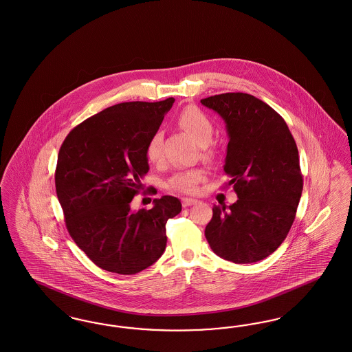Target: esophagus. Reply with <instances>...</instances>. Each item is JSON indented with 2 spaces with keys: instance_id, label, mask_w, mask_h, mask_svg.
<instances>
[{
  "instance_id": "34e87169",
  "label": "esophagus",
  "mask_w": 352,
  "mask_h": 352,
  "mask_svg": "<svg viewBox=\"0 0 352 352\" xmlns=\"http://www.w3.org/2000/svg\"><path fill=\"white\" fill-rule=\"evenodd\" d=\"M197 203V199H192V197H183L182 199L183 207H190V206H194Z\"/></svg>"
}]
</instances>
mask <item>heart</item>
Returning a JSON list of instances; mask_svg holds the SVG:
<instances>
[{
    "instance_id": "heart-1",
    "label": "heart",
    "mask_w": 352,
    "mask_h": 352,
    "mask_svg": "<svg viewBox=\"0 0 352 352\" xmlns=\"http://www.w3.org/2000/svg\"><path fill=\"white\" fill-rule=\"evenodd\" d=\"M178 126L187 131L199 145L206 146L212 139L213 124L207 113L197 106H187L177 116ZM146 160L157 164L162 158V135L155 132L145 145ZM207 174L203 169L181 170L171 175L165 183V187L173 192L191 194L197 190V186L206 179Z\"/></svg>"
}]
</instances>
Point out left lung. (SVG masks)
Returning a JSON list of instances; mask_svg holds the SVG:
<instances>
[{
	"label": "left lung",
	"mask_w": 352,
	"mask_h": 352,
	"mask_svg": "<svg viewBox=\"0 0 352 352\" xmlns=\"http://www.w3.org/2000/svg\"><path fill=\"white\" fill-rule=\"evenodd\" d=\"M200 102L226 123L224 171L239 197L228 208L213 206L206 239L213 253L233 263L262 261L287 237L302 192L295 139L280 115L250 94Z\"/></svg>",
	"instance_id": "1"
}]
</instances>
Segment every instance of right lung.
Returning <instances> with one entry per match:
<instances>
[{
  "label": "right lung",
  "instance_id": "obj_1",
  "mask_svg": "<svg viewBox=\"0 0 352 352\" xmlns=\"http://www.w3.org/2000/svg\"><path fill=\"white\" fill-rule=\"evenodd\" d=\"M174 98L124 102L74 126L57 155L55 184L65 226L98 267L133 275L152 266L166 248V223L182 211L177 197L132 211L149 165L145 145Z\"/></svg>",
  "mask_w": 352,
  "mask_h": 352
}]
</instances>
